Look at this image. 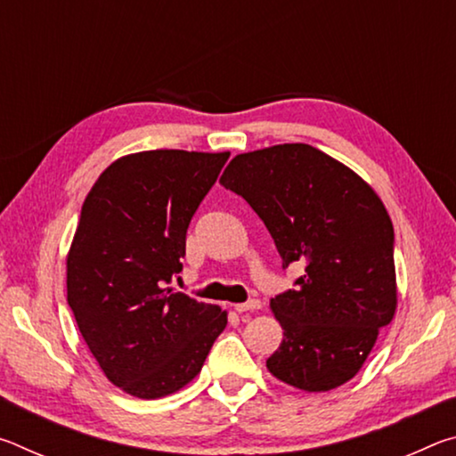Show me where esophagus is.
I'll use <instances>...</instances> for the list:
<instances>
[{"mask_svg": "<svg viewBox=\"0 0 456 456\" xmlns=\"http://www.w3.org/2000/svg\"><path fill=\"white\" fill-rule=\"evenodd\" d=\"M259 307H261L259 299H249V302H245V304H235V312H239V314L256 312V310H259Z\"/></svg>", "mask_w": 456, "mask_h": 456, "instance_id": "esophagus-1", "label": "esophagus"}]
</instances>
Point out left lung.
I'll return each mask as SVG.
<instances>
[{
  "label": "left lung",
  "mask_w": 456,
  "mask_h": 456,
  "mask_svg": "<svg viewBox=\"0 0 456 456\" xmlns=\"http://www.w3.org/2000/svg\"><path fill=\"white\" fill-rule=\"evenodd\" d=\"M221 184L265 223L283 269L305 265L296 289L272 299L283 342L269 372L305 392L352 380L396 312L395 227L380 197L302 142L237 154Z\"/></svg>",
  "instance_id": "1"
}]
</instances>
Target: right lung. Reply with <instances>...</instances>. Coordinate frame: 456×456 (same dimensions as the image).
<instances>
[{"instance_id":"1","label":"right lung","mask_w":456,"mask_h":456,"mask_svg":"<svg viewBox=\"0 0 456 456\" xmlns=\"http://www.w3.org/2000/svg\"><path fill=\"white\" fill-rule=\"evenodd\" d=\"M229 152L144 151L98 176L66 259L68 305L108 380L136 398L181 390L227 312L168 288L187 229Z\"/></svg>"}]
</instances>
